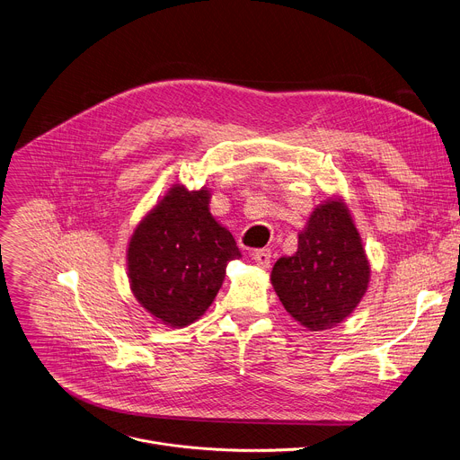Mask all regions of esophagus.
<instances>
[{"instance_id": "34e87169", "label": "esophagus", "mask_w": 460, "mask_h": 460, "mask_svg": "<svg viewBox=\"0 0 460 460\" xmlns=\"http://www.w3.org/2000/svg\"><path fill=\"white\" fill-rule=\"evenodd\" d=\"M270 250L269 248H261V250H256L252 253V260L256 261L261 269H267L270 265Z\"/></svg>"}]
</instances>
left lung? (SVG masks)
<instances>
[{
	"instance_id": "8db88e82",
	"label": "left lung",
	"mask_w": 460,
	"mask_h": 460,
	"mask_svg": "<svg viewBox=\"0 0 460 460\" xmlns=\"http://www.w3.org/2000/svg\"><path fill=\"white\" fill-rule=\"evenodd\" d=\"M369 261L352 217L340 199L311 214L294 256L279 258L270 279L285 311L309 331L341 323L369 285Z\"/></svg>"
}]
</instances>
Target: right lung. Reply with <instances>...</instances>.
Wrapping results in <instances>:
<instances>
[{"label":"right lung","mask_w":460,"mask_h":460,"mask_svg":"<svg viewBox=\"0 0 460 460\" xmlns=\"http://www.w3.org/2000/svg\"><path fill=\"white\" fill-rule=\"evenodd\" d=\"M210 191L175 184L135 228L128 278L142 307L170 327L199 320L217 296L226 265L241 252L210 214Z\"/></svg>","instance_id":"1"}]
</instances>
